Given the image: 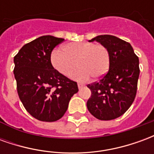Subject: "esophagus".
Returning a JSON list of instances; mask_svg holds the SVG:
<instances>
[{
	"mask_svg": "<svg viewBox=\"0 0 154 154\" xmlns=\"http://www.w3.org/2000/svg\"><path fill=\"white\" fill-rule=\"evenodd\" d=\"M77 87H78V88H82V87H83V85H82V84L78 83V84H77Z\"/></svg>",
	"mask_w": 154,
	"mask_h": 154,
	"instance_id": "obj_1",
	"label": "esophagus"
}]
</instances>
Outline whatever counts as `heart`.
<instances>
[{
  "instance_id": "b5f03b06",
  "label": "heart",
  "mask_w": 154,
  "mask_h": 154,
  "mask_svg": "<svg viewBox=\"0 0 154 154\" xmlns=\"http://www.w3.org/2000/svg\"><path fill=\"white\" fill-rule=\"evenodd\" d=\"M51 63L64 76H70L77 66L79 69L72 75L75 80L87 82L91 76L95 79L103 77L110 68L109 50L95 42H72L63 46V51L55 48L51 54Z\"/></svg>"
}]
</instances>
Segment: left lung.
<instances>
[{
  "label": "left lung",
  "instance_id": "1",
  "mask_svg": "<svg viewBox=\"0 0 154 154\" xmlns=\"http://www.w3.org/2000/svg\"><path fill=\"white\" fill-rule=\"evenodd\" d=\"M107 48L110 56L109 71L101 79L87 87L91 95L87 106L100 120H110L126 112L134 100L139 76V57L129 43L116 36L104 35L89 40Z\"/></svg>",
  "mask_w": 154,
  "mask_h": 154
}]
</instances>
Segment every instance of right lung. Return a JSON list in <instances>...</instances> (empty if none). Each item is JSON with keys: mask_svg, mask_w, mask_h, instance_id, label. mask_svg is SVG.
Instances as JSON below:
<instances>
[{"mask_svg": "<svg viewBox=\"0 0 154 154\" xmlns=\"http://www.w3.org/2000/svg\"><path fill=\"white\" fill-rule=\"evenodd\" d=\"M64 38L44 35L25 44L14 57L17 92L25 110L34 118L54 122L67 111L78 91L76 82L54 69L51 53Z\"/></svg>", "mask_w": 154, "mask_h": 154, "instance_id": "obj_1", "label": "right lung"}]
</instances>
